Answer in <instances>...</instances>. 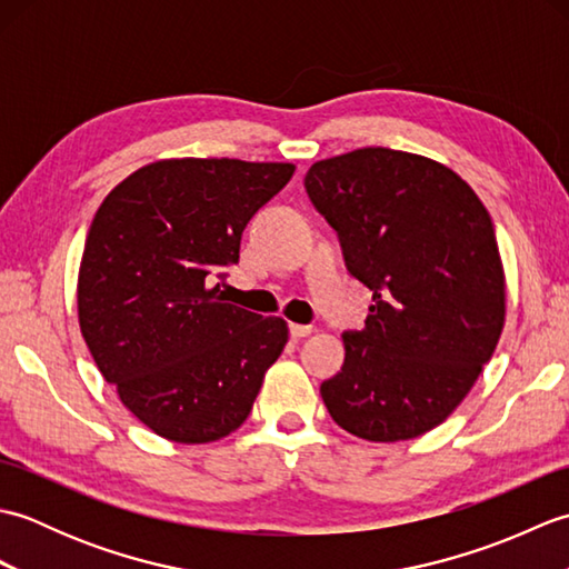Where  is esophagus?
Instances as JSON below:
<instances>
[{
    "mask_svg": "<svg viewBox=\"0 0 569 569\" xmlns=\"http://www.w3.org/2000/svg\"><path fill=\"white\" fill-rule=\"evenodd\" d=\"M291 335L296 337V340H300V337H310V335H312V328H310V325H298V322H293V325H291Z\"/></svg>",
    "mask_w": 569,
    "mask_h": 569,
    "instance_id": "1",
    "label": "esophagus"
}]
</instances>
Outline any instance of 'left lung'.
<instances>
[{"label": "left lung", "mask_w": 569, "mask_h": 569, "mask_svg": "<svg viewBox=\"0 0 569 569\" xmlns=\"http://www.w3.org/2000/svg\"><path fill=\"white\" fill-rule=\"evenodd\" d=\"M308 198L373 293L365 330L320 393L332 420L369 442L438 428L491 359L506 278L491 217L452 168L383 147L310 166Z\"/></svg>", "instance_id": "left-lung-1"}]
</instances>
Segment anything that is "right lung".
Here are the masks:
<instances>
[{
  "instance_id": "1",
  "label": "right lung",
  "mask_w": 569,
  "mask_h": 569,
  "mask_svg": "<svg viewBox=\"0 0 569 569\" xmlns=\"http://www.w3.org/2000/svg\"><path fill=\"white\" fill-rule=\"evenodd\" d=\"M293 163L163 159L94 212L78 273V320L119 401L166 440L227 438L251 413L288 342L283 318L227 303L222 269Z\"/></svg>"
}]
</instances>
